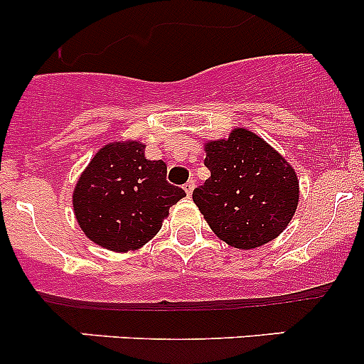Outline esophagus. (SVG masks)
Wrapping results in <instances>:
<instances>
[{
	"mask_svg": "<svg viewBox=\"0 0 364 364\" xmlns=\"http://www.w3.org/2000/svg\"><path fill=\"white\" fill-rule=\"evenodd\" d=\"M183 188H185V192H186V196H192V192H193V188H196V181H188L186 183L185 186H183Z\"/></svg>",
	"mask_w": 364,
	"mask_h": 364,
	"instance_id": "34e87169",
	"label": "esophagus"
}]
</instances>
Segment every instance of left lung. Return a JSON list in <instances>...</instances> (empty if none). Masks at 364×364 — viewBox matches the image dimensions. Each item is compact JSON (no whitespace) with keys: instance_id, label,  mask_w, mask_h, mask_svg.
<instances>
[{"instance_id":"left-lung-1","label":"left lung","mask_w":364,"mask_h":364,"mask_svg":"<svg viewBox=\"0 0 364 364\" xmlns=\"http://www.w3.org/2000/svg\"><path fill=\"white\" fill-rule=\"evenodd\" d=\"M211 176L193 203L229 247L252 250L287 229L299 203L296 171L273 146L247 128L204 144Z\"/></svg>"}]
</instances>
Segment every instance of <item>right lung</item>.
I'll return each mask as SVG.
<instances>
[{"mask_svg":"<svg viewBox=\"0 0 364 364\" xmlns=\"http://www.w3.org/2000/svg\"><path fill=\"white\" fill-rule=\"evenodd\" d=\"M139 141L111 142L97 151L72 196L80 230L98 247L130 252L159 234L168 208L186 197L168 185L167 165L148 160Z\"/></svg>","mask_w":364,"mask_h":364,"instance_id":"add662e5","label":"right lung"}]
</instances>
